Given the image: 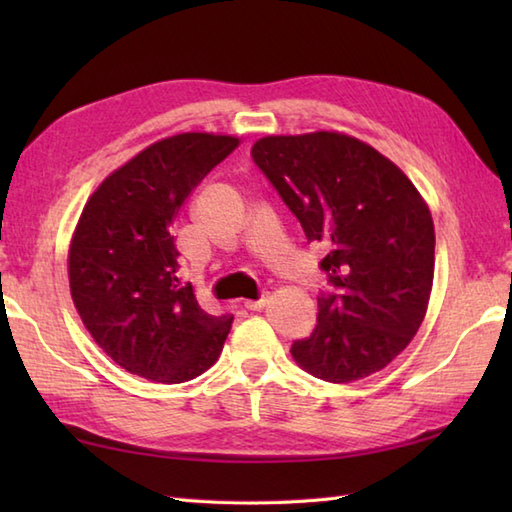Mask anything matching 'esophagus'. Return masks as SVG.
Instances as JSON below:
<instances>
[{
	"mask_svg": "<svg viewBox=\"0 0 512 512\" xmlns=\"http://www.w3.org/2000/svg\"><path fill=\"white\" fill-rule=\"evenodd\" d=\"M268 303V297H262V299H257V301H246L244 306H246V310H250V312H259L262 310L264 306Z\"/></svg>",
	"mask_w": 512,
	"mask_h": 512,
	"instance_id": "esophagus-1",
	"label": "esophagus"
}]
</instances>
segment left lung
Returning a JSON list of instances; mask_svg holds the SVG:
<instances>
[{"mask_svg": "<svg viewBox=\"0 0 512 512\" xmlns=\"http://www.w3.org/2000/svg\"><path fill=\"white\" fill-rule=\"evenodd\" d=\"M250 156L325 257L317 325L295 361L352 383L405 350L427 312L436 233L427 204L394 162L361 140L317 132L266 136Z\"/></svg>", "mask_w": 512, "mask_h": 512, "instance_id": "left-lung-1", "label": "left lung"}]
</instances>
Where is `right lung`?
Wrapping results in <instances>:
<instances>
[{"mask_svg": "<svg viewBox=\"0 0 512 512\" xmlns=\"http://www.w3.org/2000/svg\"><path fill=\"white\" fill-rule=\"evenodd\" d=\"M239 145L178 134L114 171L85 204L70 246L74 306L92 339L127 372L184 383L220 356L233 314L204 312L180 286L171 228L189 193Z\"/></svg>", "mask_w": 512, "mask_h": 512, "instance_id": "1", "label": "right lung"}]
</instances>
